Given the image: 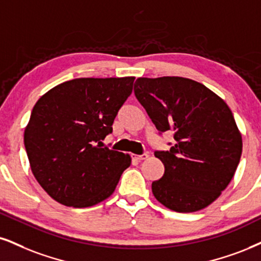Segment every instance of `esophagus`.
I'll list each match as a JSON object with an SVG mask.
<instances>
[{"label": "esophagus", "mask_w": 261, "mask_h": 261, "mask_svg": "<svg viewBox=\"0 0 261 261\" xmlns=\"http://www.w3.org/2000/svg\"><path fill=\"white\" fill-rule=\"evenodd\" d=\"M132 157L137 161H143V160H146L147 157H149V155H147L146 152H144V153H141V155H132Z\"/></svg>", "instance_id": "1"}]
</instances>
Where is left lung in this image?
I'll return each instance as SVG.
<instances>
[{
    "label": "left lung",
    "instance_id": "8db88e82",
    "mask_svg": "<svg viewBox=\"0 0 261 261\" xmlns=\"http://www.w3.org/2000/svg\"><path fill=\"white\" fill-rule=\"evenodd\" d=\"M134 94L160 136L173 132L169 150H157L165 174L152 182L157 201L180 213L203 209L236 172L242 137L230 108L207 87L184 77H140Z\"/></svg>",
    "mask_w": 261,
    "mask_h": 261
}]
</instances>
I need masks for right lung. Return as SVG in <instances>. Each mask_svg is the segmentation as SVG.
Here are the masks:
<instances>
[{
    "label": "right lung",
    "instance_id": "add662e5",
    "mask_svg": "<svg viewBox=\"0 0 261 261\" xmlns=\"http://www.w3.org/2000/svg\"><path fill=\"white\" fill-rule=\"evenodd\" d=\"M134 77L75 79L54 87L32 109L24 145L35 178L67 207H91L112 195L129 155L102 146L133 91Z\"/></svg>",
    "mask_w": 261,
    "mask_h": 261
}]
</instances>
